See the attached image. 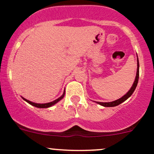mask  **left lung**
I'll return each mask as SVG.
<instances>
[{
  "mask_svg": "<svg viewBox=\"0 0 154 154\" xmlns=\"http://www.w3.org/2000/svg\"><path fill=\"white\" fill-rule=\"evenodd\" d=\"M139 58H138V56H137V71H136V78H135L134 82H133V86H131L130 89L126 93V94L122 97L121 98L118 99V100H114V101H112V102H96L98 104L101 105V106H105V107H113V106H116L118 105L121 104L122 103H123L124 101H125L126 100L129 98L130 96L132 95V94L133 93V91H135L136 89V86H137L138 84V81H139Z\"/></svg>",
  "mask_w": 154,
  "mask_h": 154,
  "instance_id": "left-lung-1",
  "label": "left lung"
}]
</instances>
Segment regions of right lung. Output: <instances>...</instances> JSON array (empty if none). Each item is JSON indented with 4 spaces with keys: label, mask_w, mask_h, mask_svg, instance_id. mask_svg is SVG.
<instances>
[{
    "label": "right lung",
    "mask_w": 154,
    "mask_h": 154,
    "mask_svg": "<svg viewBox=\"0 0 154 154\" xmlns=\"http://www.w3.org/2000/svg\"><path fill=\"white\" fill-rule=\"evenodd\" d=\"M65 93H66V91H64V92H63V95L60 96V97H59V98L56 99V100H54V101L49 102V103H34V102L29 101V100H27V99H25V98H24V97H22V98L24 99V100H25L26 102H27V103H29V104H30V105H32V106H33L37 107V108H48V107L52 106L53 105L56 104V103H58V102L60 101V100H61L62 99H63V97H64Z\"/></svg>",
    "instance_id": "1"
}]
</instances>
